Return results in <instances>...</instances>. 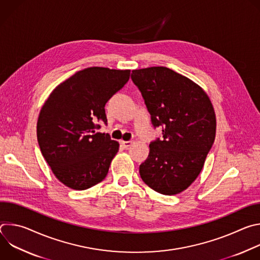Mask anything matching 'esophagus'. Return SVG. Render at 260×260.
<instances>
[{"label": "esophagus", "mask_w": 260, "mask_h": 260, "mask_svg": "<svg viewBox=\"0 0 260 260\" xmlns=\"http://www.w3.org/2000/svg\"><path fill=\"white\" fill-rule=\"evenodd\" d=\"M133 144L132 141H120V145L125 148V149H127V148Z\"/></svg>", "instance_id": "1"}]
</instances>
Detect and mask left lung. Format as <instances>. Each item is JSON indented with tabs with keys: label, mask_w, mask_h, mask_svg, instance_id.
Returning <instances> with one entry per match:
<instances>
[{
	"label": "left lung",
	"mask_w": 260,
	"mask_h": 260,
	"mask_svg": "<svg viewBox=\"0 0 260 260\" xmlns=\"http://www.w3.org/2000/svg\"><path fill=\"white\" fill-rule=\"evenodd\" d=\"M132 80L152 125L162 127V139L150 143L140 176L158 193L178 194L198 178L214 143L213 105L201 86L166 67L134 70Z\"/></svg>",
	"instance_id": "8db88e82"
}]
</instances>
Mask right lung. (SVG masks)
Returning <instances> with one entry per match:
<instances>
[{"label": "right lung", "mask_w": 260, "mask_h": 260, "mask_svg": "<svg viewBox=\"0 0 260 260\" xmlns=\"http://www.w3.org/2000/svg\"><path fill=\"white\" fill-rule=\"evenodd\" d=\"M129 70L91 67L57 85L37 122L42 155L66 186L84 190L103 181L119 143L98 133L107 124L105 105L129 79Z\"/></svg>", "instance_id": "obj_1"}]
</instances>
